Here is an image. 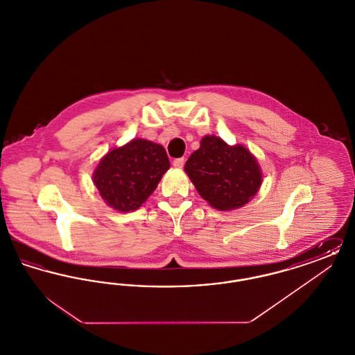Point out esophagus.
<instances>
[{
  "mask_svg": "<svg viewBox=\"0 0 355 355\" xmlns=\"http://www.w3.org/2000/svg\"><path fill=\"white\" fill-rule=\"evenodd\" d=\"M184 164H185V159H184V158H175V159L173 161V166L177 168V169H181V168L184 166Z\"/></svg>",
  "mask_w": 355,
  "mask_h": 355,
  "instance_id": "1",
  "label": "esophagus"
}]
</instances>
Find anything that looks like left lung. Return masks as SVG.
Returning a JSON list of instances; mask_svg holds the SVG:
<instances>
[{"mask_svg": "<svg viewBox=\"0 0 355 355\" xmlns=\"http://www.w3.org/2000/svg\"><path fill=\"white\" fill-rule=\"evenodd\" d=\"M186 174L205 201L227 211L249 202L262 184V171L249 149L205 135L185 164Z\"/></svg>", "mask_w": 355, "mask_h": 355, "instance_id": "1", "label": "left lung"}]
</instances>
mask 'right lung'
<instances>
[{"label": "right lung", "instance_id": "right-lung-1", "mask_svg": "<svg viewBox=\"0 0 355 355\" xmlns=\"http://www.w3.org/2000/svg\"><path fill=\"white\" fill-rule=\"evenodd\" d=\"M169 168L164 146L135 138L102 157L93 182L106 205L128 213L137 210L152 196Z\"/></svg>", "mask_w": 355, "mask_h": 355}]
</instances>
